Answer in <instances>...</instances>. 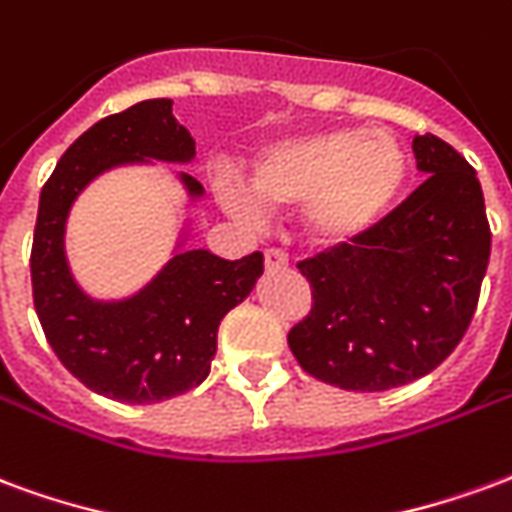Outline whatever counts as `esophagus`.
I'll return each mask as SVG.
<instances>
[{
  "mask_svg": "<svg viewBox=\"0 0 512 512\" xmlns=\"http://www.w3.org/2000/svg\"><path fill=\"white\" fill-rule=\"evenodd\" d=\"M264 264H267V270H286L289 267V256L278 248H270V251L264 253Z\"/></svg>",
  "mask_w": 512,
  "mask_h": 512,
  "instance_id": "esophagus-1",
  "label": "esophagus"
}]
</instances>
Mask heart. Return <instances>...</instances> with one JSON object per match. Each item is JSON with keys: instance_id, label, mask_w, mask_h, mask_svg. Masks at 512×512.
I'll use <instances>...</instances> for the list:
<instances>
[{"instance_id": "1", "label": "heart", "mask_w": 512, "mask_h": 512, "mask_svg": "<svg viewBox=\"0 0 512 512\" xmlns=\"http://www.w3.org/2000/svg\"><path fill=\"white\" fill-rule=\"evenodd\" d=\"M406 174L404 147L384 130H316L261 152L251 171V196L226 185L223 204L240 218L256 215L253 200L275 212L308 204L305 218L313 240L343 248L387 218Z\"/></svg>"}]
</instances>
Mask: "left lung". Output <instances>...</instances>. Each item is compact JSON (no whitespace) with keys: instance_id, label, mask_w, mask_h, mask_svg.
Instances as JSON below:
<instances>
[{"instance_id":"obj_1","label":"left lung","mask_w":512,"mask_h":512,"mask_svg":"<svg viewBox=\"0 0 512 512\" xmlns=\"http://www.w3.org/2000/svg\"><path fill=\"white\" fill-rule=\"evenodd\" d=\"M425 179L371 234L297 264L311 311L289 330L305 374L382 393L445 363L475 316L491 226L475 169L447 141L414 136Z\"/></svg>"}]
</instances>
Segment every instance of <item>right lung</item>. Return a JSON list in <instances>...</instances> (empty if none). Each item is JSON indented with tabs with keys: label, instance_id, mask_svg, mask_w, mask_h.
Returning a JSON list of instances; mask_svg holds the SVG:
<instances>
[{
	"label": "right lung",
	"instance_id": "right-lung-1",
	"mask_svg": "<svg viewBox=\"0 0 512 512\" xmlns=\"http://www.w3.org/2000/svg\"><path fill=\"white\" fill-rule=\"evenodd\" d=\"M196 141L171 117V100H141L95 122L67 147L40 190L32 240V300L46 341L78 382L125 401L158 404L210 374L218 324L264 272L259 251L237 261L210 251L177 253L147 289L117 305L89 302L62 251L70 204L103 169L136 158L190 160ZM190 193H201L185 177Z\"/></svg>",
	"mask_w": 512,
	"mask_h": 512
}]
</instances>
